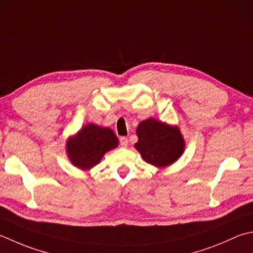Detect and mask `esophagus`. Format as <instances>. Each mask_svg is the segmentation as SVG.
<instances>
[{"label": "esophagus", "instance_id": "34e87169", "mask_svg": "<svg viewBox=\"0 0 253 253\" xmlns=\"http://www.w3.org/2000/svg\"><path fill=\"white\" fill-rule=\"evenodd\" d=\"M120 143H121V146H122V147L126 148V147L128 146V139H127L126 137H122L121 139H120Z\"/></svg>", "mask_w": 253, "mask_h": 253}]
</instances>
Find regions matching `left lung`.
Wrapping results in <instances>:
<instances>
[{
  "label": "left lung",
  "instance_id": "1",
  "mask_svg": "<svg viewBox=\"0 0 253 253\" xmlns=\"http://www.w3.org/2000/svg\"><path fill=\"white\" fill-rule=\"evenodd\" d=\"M136 149L150 165L161 168L172 165L184 150L180 130L153 118L141 122L137 127Z\"/></svg>",
  "mask_w": 253,
  "mask_h": 253
}]
</instances>
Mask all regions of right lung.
<instances>
[{
  "label": "right lung",
  "instance_id": "add662e5",
  "mask_svg": "<svg viewBox=\"0 0 253 253\" xmlns=\"http://www.w3.org/2000/svg\"><path fill=\"white\" fill-rule=\"evenodd\" d=\"M117 145L118 139L112 129L90 124L84 126L76 137L70 138L67 152L74 166L88 170L100 162L105 152Z\"/></svg>",
  "mask_w": 253,
  "mask_h": 253
}]
</instances>
